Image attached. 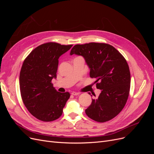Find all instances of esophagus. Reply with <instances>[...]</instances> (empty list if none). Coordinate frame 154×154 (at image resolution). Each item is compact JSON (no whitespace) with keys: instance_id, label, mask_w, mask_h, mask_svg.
<instances>
[{"instance_id":"34e87169","label":"esophagus","mask_w":154,"mask_h":154,"mask_svg":"<svg viewBox=\"0 0 154 154\" xmlns=\"http://www.w3.org/2000/svg\"><path fill=\"white\" fill-rule=\"evenodd\" d=\"M71 94L73 95V96H77V95H79L80 94H79L78 92H73L71 93Z\"/></svg>"}]
</instances>
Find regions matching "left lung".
Masks as SVG:
<instances>
[{
	"mask_svg": "<svg viewBox=\"0 0 154 154\" xmlns=\"http://www.w3.org/2000/svg\"><path fill=\"white\" fill-rule=\"evenodd\" d=\"M72 54L85 59L90 77L96 79V87L101 90L99 96L92 99L86 114L101 123L114 118L123 109L129 94L130 73L126 60L113 46L102 43L75 45L70 53Z\"/></svg>",
	"mask_w": 154,
	"mask_h": 154,
	"instance_id": "left-lung-1",
	"label": "left lung"
}]
</instances>
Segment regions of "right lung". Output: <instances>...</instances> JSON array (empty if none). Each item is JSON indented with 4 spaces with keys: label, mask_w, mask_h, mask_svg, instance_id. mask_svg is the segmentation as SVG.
Masks as SVG:
<instances>
[{
    "label": "right lung",
    "mask_w": 154,
    "mask_h": 154,
    "mask_svg": "<svg viewBox=\"0 0 154 154\" xmlns=\"http://www.w3.org/2000/svg\"><path fill=\"white\" fill-rule=\"evenodd\" d=\"M72 46L54 42L42 44L23 63L19 78L22 99L29 112L39 120L52 122L62 114L70 94L58 92L51 81L57 78L60 57Z\"/></svg>",
    "instance_id": "add662e5"
}]
</instances>
